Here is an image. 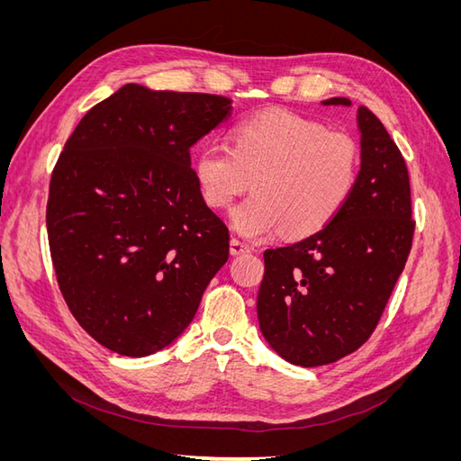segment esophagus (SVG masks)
I'll use <instances>...</instances> for the list:
<instances>
[{"label":"esophagus","mask_w":461,"mask_h":461,"mask_svg":"<svg viewBox=\"0 0 461 461\" xmlns=\"http://www.w3.org/2000/svg\"><path fill=\"white\" fill-rule=\"evenodd\" d=\"M249 249H252V248H249L246 242H242V240H239V239H230V254H232V256L248 254Z\"/></svg>","instance_id":"1"}]
</instances>
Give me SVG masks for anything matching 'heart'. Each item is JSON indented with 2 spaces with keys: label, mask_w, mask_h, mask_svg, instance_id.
I'll return each mask as SVG.
<instances>
[{
  "label": "heart",
  "mask_w": 461,
  "mask_h": 461,
  "mask_svg": "<svg viewBox=\"0 0 461 461\" xmlns=\"http://www.w3.org/2000/svg\"><path fill=\"white\" fill-rule=\"evenodd\" d=\"M359 146L352 134L288 111H267L232 132V148L207 144L194 158V176L207 205L229 207L244 239H290L323 230L350 200L359 176Z\"/></svg>",
  "instance_id": "obj_1"
}]
</instances>
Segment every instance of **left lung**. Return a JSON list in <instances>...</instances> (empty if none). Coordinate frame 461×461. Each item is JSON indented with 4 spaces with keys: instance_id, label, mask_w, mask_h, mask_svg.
Here are the masks:
<instances>
[{
    "instance_id": "obj_1",
    "label": "left lung",
    "mask_w": 461,
    "mask_h": 461,
    "mask_svg": "<svg viewBox=\"0 0 461 461\" xmlns=\"http://www.w3.org/2000/svg\"><path fill=\"white\" fill-rule=\"evenodd\" d=\"M323 105L352 104L330 97ZM357 127L361 167L342 212L323 230L263 254L261 334L278 356L302 367L332 364L367 342L411 249L406 161L364 105Z\"/></svg>"
}]
</instances>
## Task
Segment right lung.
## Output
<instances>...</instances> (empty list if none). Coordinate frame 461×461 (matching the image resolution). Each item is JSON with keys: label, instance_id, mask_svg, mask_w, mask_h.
<instances>
[{"label": "right lung", "instance_id": "right-lung-1", "mask_svg": "<svg viewBox=\"0 0 461 461\" xmlns=\"http://www.w3.org/2000/svg\"><path fill=\"white\" fill-rule=\"evenodd\" d=\"M229 97L124 85L80 119L46 207L68 310L107 350L144 357L175 342L229 259L190 148L230 117Z\"/></svg>", "mask_w": 461, "mask_h": 461}]
</instances>
